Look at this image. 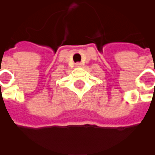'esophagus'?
Returning a JSON list of instances; mask_svg holds the SVG:
<instances>
[{"label": "esophagus", "mask_w": 155, "mask_h": 155, "mask_svg": "<svg viewBox=\"0 0 155 155\" xmlns=\"http://www.w3.org/2000/svg\"><path fill=\"white\" fill-rule=\"evenodd\" d=\"M81 66H82V64H81V63H75V67H76V68H80Z\"/></svg>", "instance_id": "obj_1"}]
</instances>
